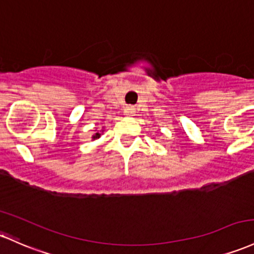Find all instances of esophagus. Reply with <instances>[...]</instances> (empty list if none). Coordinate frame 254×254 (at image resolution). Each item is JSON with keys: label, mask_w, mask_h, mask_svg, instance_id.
Returning <instances> with one entry per match:
<instances>
[{"label": "esophagus", "mask_w": 254, "mask_h": 254, "mask_svg": "<svg viewBox=\"0 0 254 254\" xmlns=\"http://www.w3.org/2000/svg\"><path fill=\"white\" fill-rule=\"evenodd\" d=\"M125 112H127V114H129V116H132V114L135 113V108H132V107H127V110H125Z\"/></svg>", "instance_id": "obj_1"}]
</instances>
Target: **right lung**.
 Instances as JSON below:
<instances>
[{
  "label": "right lung",
  "mask_w": 254,
  "mask_h": 254,
  "mask_svg": "<svg viewBox=\"0 0 254 254\" xmlns=\"http://www.w3.org/2000/svg\"><path fill=\"white\" fill-rule=\"evenodd\" d=\"M100 136H101V133L96 132V133H95V135H94V136H93V140H96V138H99V137H100Z\"/></svg>",
  "instance_id": "obj_1"
}]
</instances>
